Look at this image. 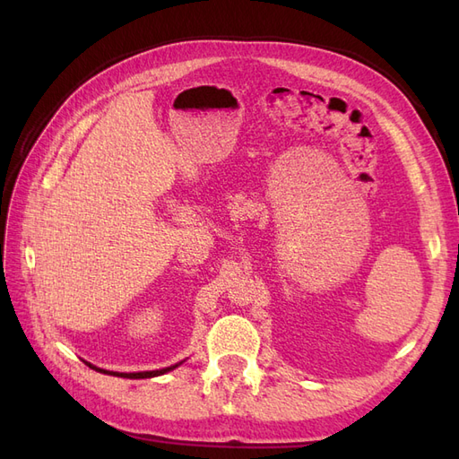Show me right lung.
Here are the masks:
<instances>
[{
  "mask_svg": "<svg viewBox=\"0 0 459 459\" xmlns=\"http://www.w3.org/2000/svg\"><path fill=\"white\" fill-rule=\"evenodd\" d=\"M184 362H186V359H182V362H179V364H174V366H170V368H162V369H152V371H134V373H120V371H108V369H103V368H97V366H93V364H90V362H86V366H90L91 369H95V371H100V373H107V375H115V377H124V379H151V377H159V375H164V373H169V371L176 369L178 366H182Z\"/></svg>",
  "mask_w": 459,
  "mask_h": 459,
  "instance_id": "obj_1",
  "label": "right lung"
}]
</instances>
